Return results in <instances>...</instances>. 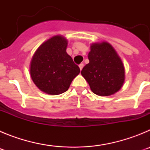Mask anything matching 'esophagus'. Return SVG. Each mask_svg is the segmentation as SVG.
I'll use <instances>...</instances> for the list:
<instances>
[{"label": "esophagus", "instance_id": "34e87169", "mask_svg": "<svg viewBox=\"0 0 150 150\" xmlns=\"http://www.w3.org/2000/svg\"><path fill=\"white\" fill-rule=\"evenodd\" d=\"M79 69H80V70H82V69H83V67H84V64L81 63L80 64H79Z\"/></svg>", "mask_w": 150, "mask_h": 150}]
</instances>
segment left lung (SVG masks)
Here are the masks:
<instances>
[{
  "label": "left lung",
  "mask_w": 150,
  "mask_h": 150,
  "mask_svg": "<svg viewBox=\"0 0 150 150\" xmlns=\"http://www.w3.org/2000/svg\"><path fill=\"white\" fill-rule=\"evenodd\" d=\"M90 50L89 63L82 70V76L95 95H113L125 82V67L120 57L107 42L92 43Z\"/></svg>",
  "instance_id": "obj_1"
}]
</instances>
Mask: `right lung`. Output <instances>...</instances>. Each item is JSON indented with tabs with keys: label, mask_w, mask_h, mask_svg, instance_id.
Listing matches in <instances>:
<instances>
[{
	"label": "right lung",
	"mask_w": 150,
	"mask_h": 150,
	"mask_svg": "<svg viewBox=\"0 0 150 150\" xmlns=\"http://www.w3.org/2000/svg\"><path fill=\"white\" fill-rule=\"evenodd\" d=\"M67 40L54 36L37 50L30 64V74L34 84L49 95H60L67 91L73 79L80 72L66 52Z\"/></svg>",
	"instance_id": "add662e5"
}]
</instances>
